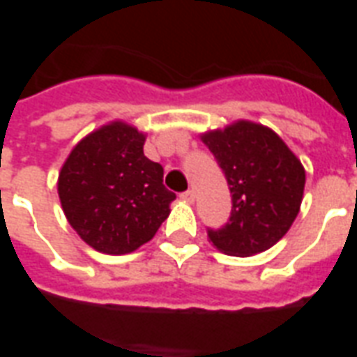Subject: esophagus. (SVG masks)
<instances>
[{
  "label": "esophagus",
  "mask_w": 357,
  "mask_h": 357,
  "mask_svg": "<svg viewBox=\"0 0 357 357\" xmlns=\"http://www.w3.org/2000/svg\"><path fill=\"white\" fill-rule=\"evenodd\" d=\"M179 197H181V201L195 202V191H193V189H189V191H185V193H181Z\"/></svg>",
  "instance_id": "34e87169"
}]
</instances>
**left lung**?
Masks as SVG:
<instances>
[{
	"label": "left lung",
	"mask_w": 357,
	"mask_h": 357,
	"mask_svg": "<svg viewBox=\"0 0 357 357\" xmlns=\"http://www.w3.org/2000/svg\"><path fill=\"white\" fill-rule=\"evenodd\" d=\"M224 170L231 216L208 229L210 243L231 256H252L275 245L298 216L306 172L284 141L266 126L237 120L201 135Z\"/></svg>",
	"instance_id": "1"
}]
</instances>
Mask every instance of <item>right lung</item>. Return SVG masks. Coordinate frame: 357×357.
Returning <instances> with one entry per match:
<instances>
[{
	"label": "right lung",
	"mask_w": 357,
	"mask_h": 357,
	"mask_svg": "<svg viewBox=\"0 0 357 357\" xmlns=\"http://www.w3.org/2000/svg\"><path fill=\"white\" fill-rule=\"evenodd\" d=\"M145 133L126 122L101 126L70 151L57 191L68 224L102 255H128L155 237L176 195L143 155Z\"/></svg>",
	"instance_id": "add662e5"
}]
</instances>
